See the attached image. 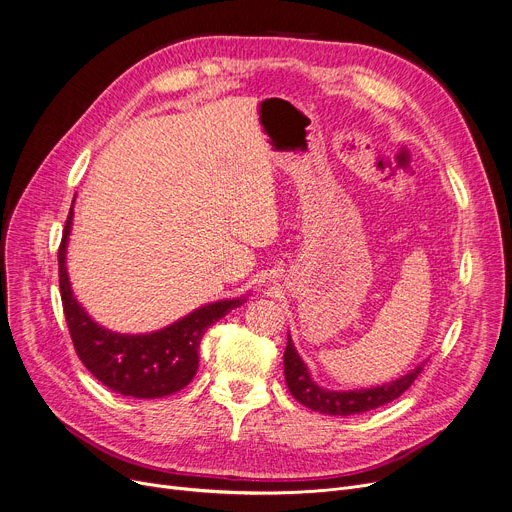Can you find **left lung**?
<instances>
[{"instance_id":"8db88e82","label":"left lung","mask_w":512,"mask_h":512,"mask_svg":"<svg viewBox=\"0 0 512 512\" xmlns=\"http://www.w3.org/2000/svg\"><path fill=\"white\" fill-rule=\"evenodd\" d=\"M283 366H285V382H287L289 393L304 407L324 415H355V413H366V411L378 409L390 401L399 399L413 384V380L419 376V372L424 370L426 362L417 364L413 370H409L401 378L378 384V386L333 390V388L320 386L312 378L308 366L304 364V359L299 357L291 341V335H287Z\"/></svg>"}]
</instances>
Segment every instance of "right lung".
<instances>
[{
    "instance_id": "1",
    "label": "right lung",
    "mask_w": 512,
    "mask_h": 512,
    "mask_svg": "<svg viewBox=\"0 0 512 512\" xmlns=\"http://www.w3.org/2000/svg\"><path fill=\"white\" fill-rule=\"evenodd\" d=\"M76 200V196H74ZM74 221V202L59 246V289L70 337L86 370L113 393L134 399H161L182 390L198 370V349L206 330L246 295L210 302L153 333H115L101 326L76 299L66 266V252Z\"/></svg>"
}]
</instances>
